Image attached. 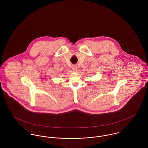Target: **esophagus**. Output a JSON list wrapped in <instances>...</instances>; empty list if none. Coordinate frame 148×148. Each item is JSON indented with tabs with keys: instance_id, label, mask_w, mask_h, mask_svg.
Wrapping results in <instances>:
<instances>
[{
	"instance_id": "esophagus-1",
	"label": "esophagus",
	"mask_w": 148,
	"mask_h": 148,
	"mask_svg": "<svg viewBox=\"0 0 148 148\" xmlns=\"http://www.w3.org/2000/svg\"><path fill=\"white\" fill-rule=\"evenodd\" d=\"M72 69H73V71H77V66L76 65H73L72 66Z\"/></svg>"
}]
</instances>
